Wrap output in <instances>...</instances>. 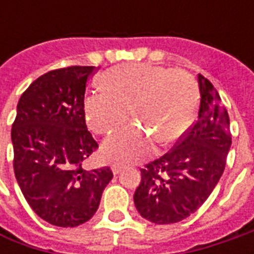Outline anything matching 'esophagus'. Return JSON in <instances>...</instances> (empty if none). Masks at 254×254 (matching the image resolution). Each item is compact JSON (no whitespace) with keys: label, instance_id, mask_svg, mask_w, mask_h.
I'll list each match as a JSON object with an SVG mask.
<instances>
[{"label":"esophagus","instance_id":"obj_1","mask_svg":"<svg viewBox=\"0 0 254 254\" xmlns=\"http://www.w3.org/2000/svg\"><path fill=\"white\" fill-rule=\"evenodd\" d=\"M123 168H124V167H123V165H120V164H113V165H112L113 174H114V175L120 174V172L123 171Z\"/></svg>","mask_w":254,"mask_h":254}]
</instances>
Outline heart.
<instances>
[{
    "label": "heart",
    "instance_id": "b5f03b06",
    "mask_svg": "<svg viewBox=\"0 0 254 254\" xmlns=\"http://www.w3.org/2000/svg\"><path fill=\"white\" fill-rule=\"evenodd\" d=\"M103 92L90 96L86 117L93 130L110 134L128 120L130 110L144 128L132 126L103 144V155L128 164L147 157L152 138L167 145L180 140L193 122L198 92L190 73L147 64H120L100 76Z\"/></svg>",
    "mask_w": 254,
    "mask_h": 254
}]
</instances>
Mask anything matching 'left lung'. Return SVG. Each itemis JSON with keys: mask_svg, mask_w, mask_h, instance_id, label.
<instances>
[{"mask_svg": "<svg viewBox=\"0 0 254 254\" xmlns=\"http://www.w3.org/2000/svg\"><path fill=\"white\" fill-rule=\"evenodd\" d=\"M198 120L174 150L141 170L134 203L142 218L157 225L177 223L208 199L226 165L232 137L229 116L219 93L198 74Z\"/></svg>", "mask_w": 254, "mask_h": 254, "instance_id": "left-lung-1", "label": "left lung"}]
</instances>
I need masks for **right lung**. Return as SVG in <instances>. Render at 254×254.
<instances>
[{
	"mask_svg": "<svg viewBox=\"0 0 254 254\" xmlns=\"http://www.w3.org/2000/svg\"><path fill=\"white\" fill-rule=\"evenodd\" d=\"M94 66L38 77L21 96L11 130L14 172L25 199L45 222L74 228L92 218L112 181L109 167L86 171L99 147L84 120V92Z\"/></svg>",
	"mask_w": 254,
	"mask_h": 254,
	"instance_id": "add662e5",
	"label": "right lung"
}]
</instances>
